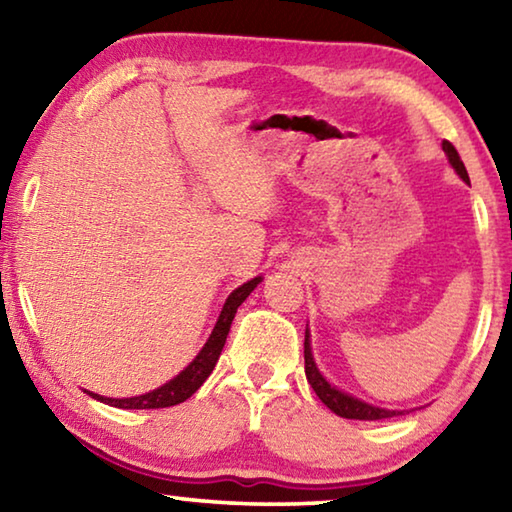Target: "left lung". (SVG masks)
Here are the masks:
<instances>
[{
    "label": "left lung",
    "mask_w": 512,
    "mask_h": 512,
    "mask_svg": "<svg viewBox=\"0 0 512 512\" xmlns=\"http://www.w3.org/2000/svg\"><path fill=\"white\" fill-rule=\"evenodd\" d=\"M443 151L447 153L449 164L456 169L458 176H461L465 183H470V176H467V169L461 160V155L454 149L452 142H443ZM305 375L307 381L314 388V393L318 395V400L323 402L329 411H334L336 415L348 420H386L393 418V415H402L404 411H388V409H379V406H372L357 400L348 393H341L339 388H334L329 381L320 375V370L316 368L314 354H311V343H309V329L305 332Z\"/></svg>",
    "instance_id": "left-lung-1"
}]
</instances>
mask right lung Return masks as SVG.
Returning <instances> with one entry per match:
<instances>
[{"instance_id":"obj_1","label":"right lung","mask_w":512,"mask_h":512,"mask_svg":"<svg viewBox=\"0 0 512 512\" xmlns=\"http://www.w3.org/2000/svg\"><path fill=\"white\" fill-rule=\"evenodd\" d=\"M262 282V277H255L246 284H241L239 289H235L225 300V305L221 309V316L216 320V325L212 329L210 339L203 345V350L198 352V357L189 363V366L180 372V375L173 377L167 384L155 388L151 393L137 395V397H124V400H115V397H101L97 393H88L94 400L106 402L110 406H117V409H167V406H176L180 402H185L192 397L198 388L203 386V381L212 375V370L219 361V354L225 345V339H228L232 318H235L237 309L241 302H244L250 291H253L257 284Z\"/></svg>"}]
</instances>
